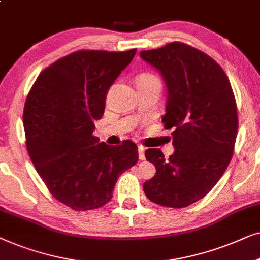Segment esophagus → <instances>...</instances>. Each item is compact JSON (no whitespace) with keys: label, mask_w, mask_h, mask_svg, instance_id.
Wrapping results in <instances>:
<instances>
[{"label":"esophagus","mask_w":260,"mask_h":260,"mask_svg":"<svg viewBox=\"0 0 260 260\" xmlns=\"http://www.w3.org/2000/svg\"><path fill=\"white\" fill-rule=\"evenodd\" d=\"M145 151H146V148H145L143 145H139V146H138V153H139L140 160H144L145 159Z\"/></svg>","instance_id":"obj_1"}]
</instances>
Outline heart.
I'll return each mask as SVG.
<instances>
[{
  "mask_svg": "<svg viewBox=\"0 0 260 260\" xmlns=\"http://www.w3.org/2000/svg\"><path fill=\"white\" fill-rule=\"evenodd\" d=\"M137 83H146V84H158L161 86V82L159 79L158 76H155L153 74H144L139 76Z\"/></svg>",
  "mask_w": 260,
  "mask_h": 260,
  "instance_id": "obj_1",
  "label": "heart"
}]
</instances>
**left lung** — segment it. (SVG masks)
Instances as JSON below:
<instances>
[{"instance_id": "left-lung-1", "label": "left lung", "mask_w": 260, "mask_h": 260, "mask_svg": "<svg viewBox=\"0 0 260 260\" xmlns=\"http://www.w3.org/2000/svg\"><path fill=\"white\" fill-rule=\"evenodd\" d=\"M140 57L166 83L161 121L166 129L174 128L175 146L169 159L159 148L145 152L157 172L144 183V192L159 206L188 207L214 188L233 157L238 133L233 90L213 58L184 43L141 51Z\"/></svg>"}]
</instances>
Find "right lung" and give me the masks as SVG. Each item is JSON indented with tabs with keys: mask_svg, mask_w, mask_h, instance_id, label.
I'll return each instance as SVG.
<instances>
[{
	"mask_svg": "<svg viewBox=\"0 0 260 260\" xmlns=\"http://www.w3.org/2000/svg\"><path fill=\"white\" fill-rule=\"evenodd\" d=\"M79 50L38 76L23 109L26 146L53 197L74 210L108 203L119 176L137 164L138 146H117L92 136L105 113L107 92L136 55Z\"/></svg>",
	"mask_w": 260,
	"mask_h": 260,
	"instance_id": "obj_1",
	"label": "right lung"
}]
</instances>
